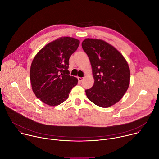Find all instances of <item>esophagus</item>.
Returning <instances> with one entry per match:
<instances>
[{"label": "esophagus", "instance_id": "34e87169", "mask_svg": "<svg viewBox=\"0 0 159 159\" xmlns=\"http://www.w3.org/2000/svg\"><path fill=\"white\" fill-rule=\"evenodd\" d=\"M83 79H84L83 77H78V80H79V81H80V82H82V81L83 80Z\"/></svg>", "mask_w": 159, "mask_h": 159}]
</instances>
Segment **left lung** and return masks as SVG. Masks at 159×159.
<instances>
[{"mask_svg":"<svg viewBox=\"0 0 159 159\" xmlns=\"http://www.w3.org/2000/svg\"><path fill=\"white\" fill-rule=\"evenodd\" d=\"M92 66L94 80L85 94L92 102L101 107L117 103L128 89L130 70L123 55L111 44L99 39L86 38L82 43Z\"/></svg>","mask_w":159,"mask_h":159,"instance_id":"8db88e82","label":"left lung"}]
</instances>
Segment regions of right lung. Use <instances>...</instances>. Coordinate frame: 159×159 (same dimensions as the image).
Masks as SVG:
<instances>
[{
    "instance_id": "1",
    "label": "right lung",
    "mask_w": 159,
    "mask_h": 159,
    "mask_svg": "<svg viewBox=\"0 0 159 159\" xmlns=\"http://www.w3.org/2000/svg\"><path fill=\"white\" fill-rule=\"evenodd\" d=\"M80 44L72 37H60L45 45L35 55L30 68V81L37 98L50 106L69 98L78 79L70 76L69 61Z\"/></svg>"
}]
</instances>
